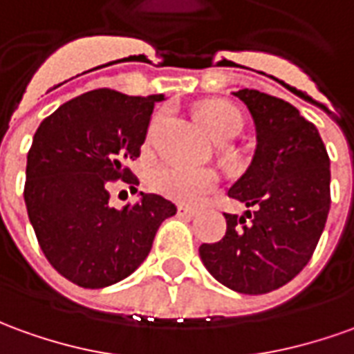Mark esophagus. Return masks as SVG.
Wrapping results in <instances>:
<instances>
[{
  "mask_svg": "<svg viewBox=\"0 0 354 354\" xmlns=\"http://www.w3.org/2000/svg\"><path fill=\"white\" fill-rule=\"evenodd\" d=\"M177 212H179V216H187V218H194L196 216V209L191 208V206H183V204L177 206Z\"/></svg>",
  "mask_w": 354,
  "mask_h": 354,
  "instance_id": "esophagus-1",
  "label": "esophagus"
}]
</instances>
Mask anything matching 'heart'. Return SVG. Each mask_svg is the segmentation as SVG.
I'll return each mask as SVG.
<instances>
[{"label":"heart","mask_w":354,"mask_h":354,"mask_svg":"<svg viewBox=\"0 0 354 354\" xmlns=\"http://www.w3.org/2000/svg\"><path fill=\"white\" fill-rule=\"evenodd\" d=\"M198 117L218 142H227L241 133L243 115L239 109L229 102L214 100L198 107ZM163 113L153 117L148 127V138H152L162 125ZM218 173L212 169H185L177 165H160L150 173V189L165 198L183 204H196L206 194L218 187Z\"/></svg>","instance_id":"b5f03b06"}]
</instances>
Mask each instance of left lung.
I'll list each match as a JSON object with an SVG mask.
<instances>
[{
	"label": "left lung",
	"instance_id": "obj_1",
	"mask_svg": "<svg viewBox=\"0 0 354 354\" xmlns=\"http://www.w3.org/2000/svg\"><path fill=\"white\" fill-rule=\"evenodd\" d=\"M235 96L254 119L258 145L229 196L254 212L223 214L225 237L198 252L219 283L264 295L301 274L320 241L331 202L330 158L318 129L289 102L248 88Z\"/></svg>",
	"mask_w": 354,
	"mask_h": 354
}]
</instances>
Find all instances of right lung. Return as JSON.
Segmentation results:
<instances>
[{
	"label": "right lung",
	"instance_id": "obj_1",
	"mask_svg": "<svg viewBox=\"0 0 354 354\" xmlns=\"http://www.w3.org/2000/svg\"><path fill=\"white\" fill-rule=\"evenodd\" d=\"M162 100L92 90L57 107L34 135L24 183L28 218L48 262L79 287L102 289L133 274L163 219L177 212L145 192L115 209L107 191L119 179L138 185L125 163L140 156L153 104Z\"/></svg>",
	"mask_w": 354,
	"mask_h": 354
}]
</instances>
